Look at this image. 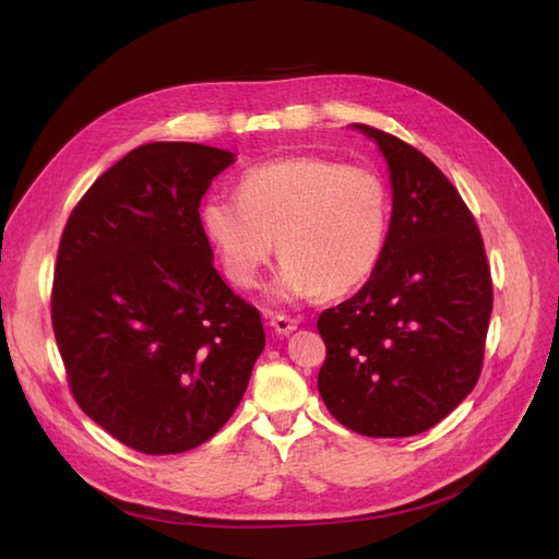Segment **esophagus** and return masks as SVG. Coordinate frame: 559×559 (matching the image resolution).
I'll return each instance as SVG.
<instances>
[{"instance_id":"esophagus-1","label":"esophagus","mask_w":559,"mask_h":559,"mask_svg":"<svg viewBox=\"0 0 559 559\" xmlns=\"http://www.w3.org/2000/svg\"><path fill=\"white\" fill-rule=\"evenodd\" d=\"M271 328H273V332L280 334V336H288L290 332L298 330V321H296V318H290V316L275 313V316L271 318Z\"/></svg>"}]
</instances>
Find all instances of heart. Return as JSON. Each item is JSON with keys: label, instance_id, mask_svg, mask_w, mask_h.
I'll return each instance as SVG.
<instances>
[{"label": "heart", "instance_id": "b5f03b06", "mask_svg": "<svg viewBox=\"0 0 559 559\" xmlns=\"http://www.w3.org/2000/svg\"><path fill=\"white\" fill-rule=\"evenodd\" d=\"M202 227L227 277L254 288L277 250L284 257L273 296L296 302L345 296L382 261L391 227L384 177L323 154H294L254 166L236 198H206Z\"/></svg>", "mask_w": 559, "mask_h": 559}]
</instances>
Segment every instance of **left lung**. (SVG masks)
I'll return each instance as SVG.
<instances>
[{
  "label": "left lung",
  "instance_id": "obj_1",
  "mask_svg": "<svg viewBox=\"0 0 559 559\" xmlns=\"http://www.w3.org/2000/svg\"><path fill=\"white\" fill-rule=\"evenodd\" d=\"M393 193L386 250L357 294L318 318L328 357L318 391L364 437L430 430L483 370L493 290L468 206L416 147L368 124Z\"/></svg>",
  "mask_w": 559,
  "mask_h": 559
}]
</instances>
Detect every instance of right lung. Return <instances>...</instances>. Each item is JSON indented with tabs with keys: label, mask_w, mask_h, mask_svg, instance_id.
Returning <instances> with one entry per match:
<instances>
[{
	"label": "right lung",
	"mask_w": 559,
	"mask_h": 559,
	"mask_svg": "<svg viewBox=\"0 0 559 559\" xmlns=\"http://www.w3.org/2000/svg\"><path fill=\"white\" fill-rule=\"evenodd\" d=\"M234 158L200 143L131 150L79 200L61 236L51 325L72 395L145 455L214 437L265 345L259 311L214 269L198 211Z\"/></svg>",
	"instance_id": "obj_1"
}]
</instances>
